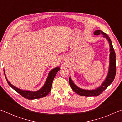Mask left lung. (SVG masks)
<instances>
[{"label":"left lung","instance_id":"1","mask_svg":"<svg viewBox=\"0 0 122 122\" xmlns=\"http://www.w3.org/2000/svg\"><path fill=\"white\" fill-rule=\"evenodd\" d=\"M103 35V37L105 38L108 41L110 47V55H109V66L107 76L105 80L102 83V84L99 87H97L94 89H85L81 88L78 87L74 84L71 79V77L69 78V84L71 88L74 92L81 96L85 97H96L98 96L103 92L109 85L112 84L114 81L116 72V54H115L114 48L110 38L106 33L100 30H97L94 32V34L95 35H98L100 34Z\"/></svg>","mask_w":122,"mask_h":122}]
</instances>
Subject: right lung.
<instances>
[{"label":"right lung","instance_id":"1","mask_svg":"<svg viewBox=\"0 0 122 122\" xmlns=\"http://www.w3.org/2000/svg\"><path fill=\"white\" fill-rule=\"evenodd\" d=\"M59 70L60 68L59 67H56L51 70L48 74V76L46 78V82H45L43 86L39 90L36 91L22 90V89L17 88L15 86H14V85L10 84V82L8 80L7 77H6L5 70H4V74H5L6 79L7 80L8 84L10 85V87H11L14 91H15L19 94H20L21 95H22L23 97L25 98V99L28 100H34L45 97L50 93L51 87H52L53 80Z\"/></svg>","mask_w":122,"mask_h":122}]
</instances>
